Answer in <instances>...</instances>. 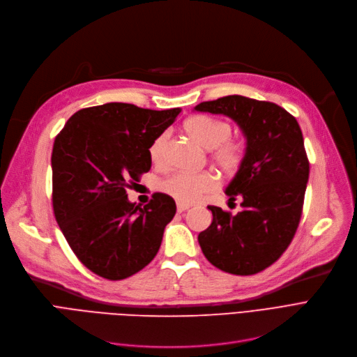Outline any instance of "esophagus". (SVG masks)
Masks as SVG:
<instances>
[{"mask_svg":"<svg viewBox=\"0 0 357 357\" xmlns=\"http://www.w3.org/2000/svg\"><path fill=\"white\" fill-rule=\"evenodd\" d=\"M190 206L189 205H184V203H177V212L178 213H181V212H184V211H188Z\"/></svg>","mask_w":357,"mask_h":357,"instance_id":"esophagus-1","label":"esophagus"}]
</instances>
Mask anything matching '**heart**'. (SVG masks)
I'll return each mask as SVG.
<instances>
[{"label":"heart","instance_id":"b5f03b06","mask_svg":"<svg viewBox=\"0 0 357 357\" xmlns=\"http://www.w3.org/2000/svg\"><path fill=\"white\" fill-rule=\"evenodd\" d=\"M184 130L189 137L212 151V161L225 173H234L244 161L245 148L241 141L229 138L232 128L220 119L197 114L184 122ZM167 133H161L149 146V158L154 164H161L165 154ZM218 178L212 173H176L161 183V189L184 205L200 200L206 193L216 189Z\"/></svg>","mask_w":357,"mask_h":357}]
</instances>
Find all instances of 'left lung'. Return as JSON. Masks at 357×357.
I'll return each instance as SVG.
<instances>
[{
  "label": "left lung",
  "instance_id": "left-lung-1",
  "mask_svg": "<svg viewBox=\"0 0 357 357\" xmlns=\"http://www.w3.org/2000/svg\"><path fill=\"white\" fill-rule=\"evenodd\" d=\"M197 112L224 114L247 139L244 161L225 193L240 197L236 215L208 206L213 219L197 236L205 257L231 275H256L289 247L299 225L310 161L296 119L270 101L227 96L203 101Z\"/></svg>",
  "mask_w": 357,
  "mask_h": 357
}]
</instances>
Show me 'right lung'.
Returning a JSON list of instances; mask_svg holds the SVG:
<instances>
[{"instance_id":"right-lung-1","label":"right lung","mask_w":357,"mask_h":357,"mask_svg":"<svg viewBox=\"0 0 357 357\" xmlns=\"http://www.w3.org/2000/svg\"><path fill=\"white\" fill-rule=\"evenodd\" d=\"M181 110L106 103L74 113L52 149L56 222L78 260L93 273L122 280L160 250L176 202L154 193L144 208L126 189L151 168L149 146Z\"/></svg>"}]
</instances>
